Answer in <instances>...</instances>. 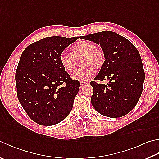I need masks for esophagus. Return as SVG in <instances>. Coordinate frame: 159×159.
I'll return each mask as SVG.
<instances>
[{
  "instance_id": "34e87169",
  "label": "esophagus",
  "mask_w": 159,
  "mask_h": 159,
  "mask_svg": "<svg viewBox=\"0 0 159 159\" xmlns=\"http://www.w3.org/2000/svg\"><path fill=\"white\" fill-rule=\"evenodd\" d=\"M87 84H88V81H80V85L81 87H83V86H85Z\"/></svg>"
}]
</instances>
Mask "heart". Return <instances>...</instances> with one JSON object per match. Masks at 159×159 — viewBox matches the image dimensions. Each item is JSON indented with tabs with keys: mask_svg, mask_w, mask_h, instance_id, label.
Returning a JSON list of instances; mask_svg holds the SVG:
<instances>
[{
	"mask_svg": "<svg viewBox=\"0 0 159 159\" xmlns=\"http://www.w3.org/2000/svg\"><path fill=\"white\" fill-rule=\"evenodd\" d=\"M71 54L62 53L59 57V62L62 68L68 73L76 70L77 62L80 60L82 68L71 75L74 80L87 81L94 74V69L100 70L105 62L103 52L97 47L94 43L79 41L71 47Z\"/></svg>",
	"mask_w": 159,
	"mask_h": 159,
	"instance_id": "heart-1",
	"label": "heart"
}]
</instances>
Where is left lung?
Instances as JSON below:
<instances>
[{
	"mask_svg": "<svg viewBox=\"0 0 159 159\" xmlns=\"http://www.w3.org/2000/svg\"><path fill=\"white\" fill-rule=\"evenodd\" d=\"M100 44L105 57L95 80H109L107 85L92 81V106L100 114L122 117L134 108L143 92L145 72L140 53L125 37L115 32L102 31L80 37Z\"/></svg>",
	"mask_w": 159,
	"mask_h": 159,
	"instance_id": "obj_1",
	"label": "left lung"
}]
</instances>
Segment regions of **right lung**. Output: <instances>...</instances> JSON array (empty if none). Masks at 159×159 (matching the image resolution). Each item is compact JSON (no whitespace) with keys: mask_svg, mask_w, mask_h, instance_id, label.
<instances>
[{"mask_svg":"<svg viewBox=\"0 0 159 159\" xmlns=\"http://www.w3.org/2000/svg\"><path fill=\"white\" fill-rule=\"evenodd\" d=\"M78 38L45 37L21 54L15 74L17 97L30 119L40 125L62 122L73 108L80 83L63 70L59 57Z\"/></svg>","mask_w":159,"mask_h":159,"instance_id":"right-lung-1","label":"right lung"}]
</instances>
